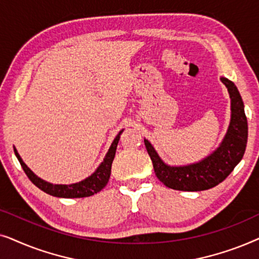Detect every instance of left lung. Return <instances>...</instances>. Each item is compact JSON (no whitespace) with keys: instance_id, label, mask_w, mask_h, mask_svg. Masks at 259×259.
I'll use <instances>...</instances> for the list:
<instances>
[{"instance_id":"8db88e82","label":"left lung","mask_w":259,"mask_h":259,"mask_svg":"<svg viewBox=\"0 0 259 259\" xmlns=\"http://www.w3.org/2000/svg\"><path fill=\"white\" fill-rule=\"evenodd\" d=\"M231 99V119L222 143L215 150L193 164L172 166L159 157L147 139L145 146L153 162L158 179L169 189L178 191H204L217 186L226 179L242 160L247 143V120L244 102L236 84L226 77H221Z\"/></svg>"}]
</instances>
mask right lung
I'll return each instance as SVG.
<instances>
[{
	"mask_svg": "<svg viewBox=\"0 0 259 259\" xmlns=\"http://www.w3.org/2000/svg\"><path fill=\"white\" fill-rule=\"evenodd\" d=\"M123 132V130L120 131L118 136L114 138L109 150L106 153L104 161L98 166V168L95 169V172L92 173L90 177H87L86 179L81 180L79 183L74 184H52L46 182V180L41 179L40 177H37L28 166L24 164L22 158L20 157L19 152L15 147H14V152H15L16 158L19 159L21 166H22L23 171L26 172L28 178L30 179V182L34 184L35 186H37L38 189L44 191V192L51 194V196L59 197V198H83V197H90L93 194L100 192L104 187L107 185L109 176H111V168H112V162L113 159L115 157V151L116 146H118L120 136Z\"/></svg>",
	"mask_w": 259,
	"mask_h": 259,
	"instance_id": "add662e5",
	"label": "right lung"
}]
</instances>
